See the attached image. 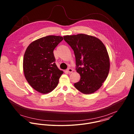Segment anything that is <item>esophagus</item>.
Here are the masks:
<instances>
[{"instance_id": "1", "label": "esophagus", "mask_w": 134, "mask_h": 134, "mask_svg": "<svg viewBox=\"0 0 134 134\" xmlns=\"http://www.w3.org/2000/svg\"><path fill=\"white\" fill-rule=\"evenodd\" d=\"M66 71L68 72H69V73H71L73 72V70L71 69V68H68L67 70H66Z\"/></svg>"}]
</instances>
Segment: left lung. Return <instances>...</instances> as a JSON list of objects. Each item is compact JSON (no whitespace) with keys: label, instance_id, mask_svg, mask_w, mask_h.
<instances>
[{"label":"left lung","instance_id":"1","mask_svg":"<svg viewBox=\"0 0 134 134\" xmlns=\"http://www.w3.org/2000/svg\"><path fill=\"white\" fill-rule=\"evenodd\" d=\"M63 38L74 51L76 70L80 75L75 87L83 94L94 93L102 86L109 71V58L105 46L99 39L85 34Z\"/></svg>","mask_w":134,"mask_h":134}]
</instances>
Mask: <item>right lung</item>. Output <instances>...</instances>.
I'll return each instance as SVG.
<instances>
[{
  "mask_svg": "<svg viewBox=\"0 0 134 134\" xmlns=\"http://www.w3.org/2000/svg\"><path fill=\"white\" fill-rule=\"evenodd\" d=\"M63 37H44L32 42L27 48L23 59V70L29 85L38 92L46 94L57 86L63 72L55 63L53 51Z\"/></svg>",
  "mask_w": 134,
  "mask_h": 134,
  "instance_id": "right-lung-1",
  "label": "right lung"
}]
</instances>
